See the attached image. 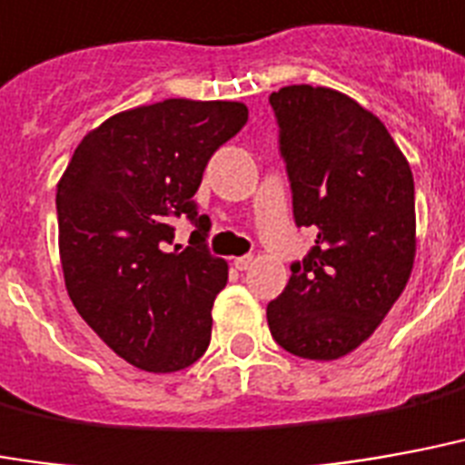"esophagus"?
Wrapping results in <instances>:
<instances>
[{
    "label": "esophagus",
    "mask_w": 465,
    "mask_h": 465,
    "mask_svg": "<svg viewBox=\"0 0 465 465\" xmlns=\"http://www.w3.org/2000/svg\"><path fill=\"white\" fill-rule=\"evenodd\" d=\"M233 266L239 271H246V268L253 266V256H239V259H233Z\"/></svg>",
    "instance_id": "esophagus-1"
}]
</instances>
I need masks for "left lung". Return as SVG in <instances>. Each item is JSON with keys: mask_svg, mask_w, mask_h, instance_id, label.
<instances>
[{"mask_svg": "<svg viewBox=\"0 0 465 465\" xmlns=\"http://www.w3.org/2000/svg\"><path fill=\"white\" fill-rule=\"evenodd\" d=\"M295 226L318 232L268 302L271 335L291 355L338 360L372 335L414 266V177L381 125L345 93H271Z\"/></svg>", "mask_w": 465, "mask_h": 465, "instance_id": "1", "label": "left lung"}]
</instances>
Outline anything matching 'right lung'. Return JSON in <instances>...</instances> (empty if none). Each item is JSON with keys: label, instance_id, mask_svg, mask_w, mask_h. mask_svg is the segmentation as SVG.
<instances>
[{"label": "right lung", "instance_id": "obj_1", "mask_svg": "<svg viewBox=\"0 0 465 465\" xmlns=\"http://www.w3.org/2000/svg\"><path fill=\"white\" fill-rule=\"evenodd\" d=\"M249 120L232 101H170L125 110L91 130L58 182V251L66 291L93 332L145 372L204 355L212 305L229 268L206 249L197 194L206 163ZM195 232L169 249L171 219Z\"/></svg>", "mask_w": 465, "mask_h": 465}]
</instances>
